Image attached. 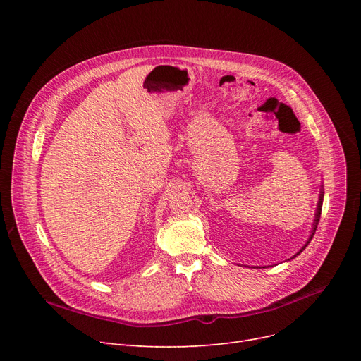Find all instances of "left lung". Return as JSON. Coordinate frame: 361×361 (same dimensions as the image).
I'll list each match as a JSON object with an SVG mask.
<instances>
[{"mask_svg": "<svg viewBox=\"0 0 361 361\" xmlns=\"http://www.w3.org/2000/svg\"><path fill=\"white\" fill-rule=\"evenodd\" d=\"M324 195H325V192H324V185H320V193H319V200H317V207H316V214H314V219H313V226H312V231H310V235H309V238H307V241H306V244L302 245V247L291 257V259H294V257H297L302 250H305L307 245H309V243L312 241V238H313V235H314V233H316V228H317V224H319V219H320V212H322V204H324ZM291 259H288V260H291ZM247 268H250V267H247ZM257 268H268V267H257Z\"/></svg>", "mask_w": 361, "mask_h": 361, "instance_id": "8db88e82", "label": "left lung"}]
</instances>
